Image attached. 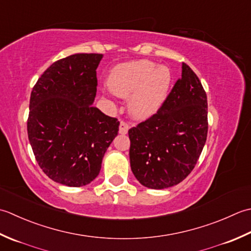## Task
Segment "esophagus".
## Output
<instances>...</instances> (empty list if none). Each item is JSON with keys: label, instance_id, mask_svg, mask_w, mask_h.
I'll use <instances>...</instances> for the list:
<instances>
[{"label": "esophagus", "instance_id": "obj_1", "mask_svg": "<svg viewBox=\"0 0 251 251\" xmlns=\"http://www.w3.org/2000/svg\"><path fill=\"white\" fill-rule=\"evenodd\" d=\"M127 131H129V125L126 124L124 121H121L119 126V133L120 134H126Z\"/></svg>", "mask_w": 251, "mask_h": 251}]
</instances>
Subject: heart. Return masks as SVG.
I'll list each match as a JSON object with an SVG mask.
<instances>
[{
    "label": "heart",
    "mask_w": 251,
    "mask_h": 251,
    "mask_svg": "<svg viewBox=\"0 0 251 251\" xmlns=\"http://www.w3.org/2000/svg\"><path fill=\"white\" fill-rule=\"evenodd\" d=\"M171 83L170 69L146 59L118 65L108 76L109 90L122 99L130 97V114L140 120L151 118L161 108Z\"/></svg>",
    "instance_id": "b5f03b06"
}]
</instances>
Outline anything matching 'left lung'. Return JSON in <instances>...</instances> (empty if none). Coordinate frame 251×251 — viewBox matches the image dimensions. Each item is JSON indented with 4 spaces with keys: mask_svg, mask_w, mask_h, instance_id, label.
<instances>
[{
    "mask_svg": "<svg viewBox=\"0 0 251 251\" xmlns=\"http://www.w3.org/2000/svg\"><path fill=\"white\" fill-rule=\"evenodd\" d=\"M207 132L206 92L196 74L183 63L182 76L161 108L129 130L133 175L152 190L176 185L195 167Z\"/></svg>",
    "mask_w": 251,
    "mask_h": 251,
    "instance_id": "left-lung-1",
    "label": "left lung"
}]
</instances>
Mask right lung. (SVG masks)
Returning a JSON list of instances; mask_svg holds the SVG:
<instances>
[{
    "instance_id": "add662e5",
    "label": "right lung",
    "mask_w": 251,
    "mask_h": 251,
    "mask_svg": "<svg viewBox=\"0 0 251 251\" xmlns=\"http://www.w3.org/2000/svg\"><path fill=\"white\" fill-rule=\"evenodd\" d=\"M101 54H75L44 71L30 96L27 130L40 168L70 187L91 183L119 121L93 105Z\"/></svg>"
}]
</instances>
